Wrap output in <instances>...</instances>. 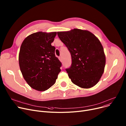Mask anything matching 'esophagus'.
Returning <instances> with one entry per match:
<instances>
[{
    "label": "esophagus",
    "instance_id": "1",
    "mask_svg": "<svg viewBox=\"0 0 126 126\" xmlns=\"http://www.w3.org/2000/svg\"><path fill=\"white\" fill-rule=\"evenodd\" d=\"M58 58H59V60H60V61L61 62H62V61H63V58H62V57L61 56H60V57H58Z\"/></svg>",
    "mask_w": 126,
    "mask_h": 126
}]
</instances>
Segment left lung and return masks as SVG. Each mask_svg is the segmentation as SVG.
<instances>
[{
    "instance_id": "obj_1",
    "label": "left lung",
    "mask_w": 126,
    "mask_h": 126,
    "mask_svg": "<svg viewBox=\"0 0 126 126\" xmlns=\"http://www.w3.org/2000/svg\"><path fill=\"white\" fill-rule=\"evenodd\" d=\"M71 53L72 64L66 69L72 82L84 88L94 86L104 73L106 58L99 39L92 32L75 28L57 32Z\"/></svg>"
}]
</instances>
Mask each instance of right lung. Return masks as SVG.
Returning a JSON list of instances; mask_svg holds the SVG:
<instances>
[{
	"instance_id": "obj_1",
	"label": "right lung",
	"mask_w": 126,
	"mask_h": 126,
	"mask_svg": "<svg viewBox=\"0 0 126 126\" xmlns=\"http://www.w3.org/2000/svg\"><path fill=\"white\" fill-rule=\"evenodd\" d=\"M56 32H39L28 35L22 42L19 55L21 72L28 85L39 91L52 86L61 71L62 63L55 56L51 43Z\"/></svg>"
}]
</instances>
